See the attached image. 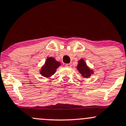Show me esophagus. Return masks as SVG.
I'll return each instance as SVG.
<instances>
[{
  "instance_id": "34e87169",
  "label": "esophagus",
  "mask_w": 126,
  "mask_h": 126,
  "mask_svg": "<svg viewBox=\"0 0 126 126\" xmlns=\"http://www.w3.org/2000/svg\"><path fill=\"white\" fill-rule=\"evenodd\" d=\"M72 66V63H69V64H66L65 66L67 67V68H71Z\"/></svg>"
}]
</instances>
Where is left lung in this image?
Wrapping results in <instances>:
<instances>
[{
	"mask_svg": "<svg viewBox=\"0 0 126 126\" xmlns=\"http://www.w3.org/2000/svg\"><path fill=\"white\" fill-rule=\"evenodd\" d=\"M77 68V70L79 71L80 73L82 75L83 77L88 78L91 76V74H93V71L88 68L85 62H84L83 59H81L80 60H79Z\"/></svg>",
	"mask_w": 126,
	"mask_h": 126,
	"instance_id": "1",
	"label": "left lung"
}]
</instances>
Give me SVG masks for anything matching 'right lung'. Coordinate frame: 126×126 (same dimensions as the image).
I'll return each instance as SVG.
<instances>
[{"instance_id":"obj_1","label":"right lung","mask_w":126,"mask_h":126,"mask_svg":"<svg viewBox=\"0 0 126 126\" xmlns=\"http://www.w3.org/2000/svg\"><path fill=\"white\" fill-rule=\"evenodd\" d=\"M60 65V63L56 61L55 58L49 57L47 58L44 65L40 71L41 74L45 77H49L54 74L56 69Z\"/></svg>"}]
</instances>
